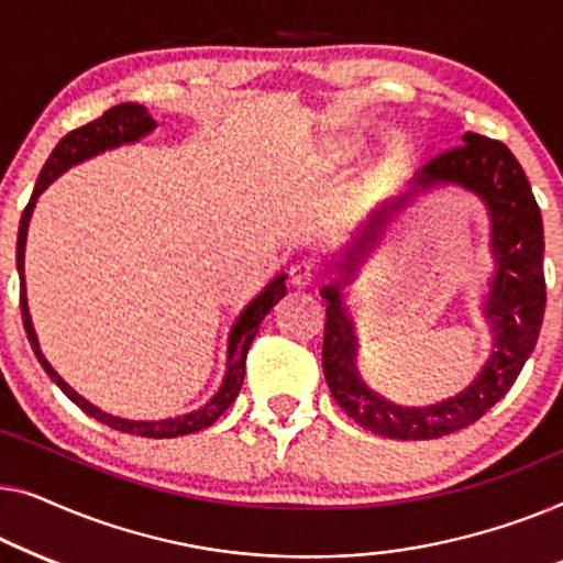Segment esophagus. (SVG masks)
<instances>
[{"mask_svg": "<svg viewBox=\"0 0 563 563\" xmlns=\"http://www.w3.org/2000/svg\"><path fill=\"white\" fill-rule=\"evenodd\" d=\"M288 275L292 285H308L319 275V265H316L313 257H298L290 263Z\"/></svg>", "mask_w": 563, "mask_h": 563, "instance_id": "obj_1", "label": "esophagus"}]
</instances>
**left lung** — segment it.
<instances>
[{"instance_id":"1","label":"left lung","mask_w":563,"mask_h":563,"mask_svg":"<svg viewBox=\"0 0 563 563\" xmlns=\"http://www.w3.org/2000/svg\"><path fill=\"white\" fill-rule=\"evenodd\" d=\"M443 180L479 194L493 217L497 273L485 313L495 329V352L464 393L429 408H400L372 393L354 367L357 336L342 306V288H339L342 283L334 280L321 290V298L329 300L321 352L329 390L344 413L354 418L362 429L387 439H439L479 421L516 383L541 334L545 311L543 219L516 155L500 140L466 132L462 145L443 150L418 173L416 186L423 191ZM406 199L408 196L393 201L390 211ZM379 227H383V213L369 219L354 247L346 250L342 267L350 275L357 271L360 257L377 240ZM350 275H344V280Z\"/></svg>"}]
</instances>
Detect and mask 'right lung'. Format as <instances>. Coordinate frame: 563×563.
Returning <instances> with one entry per match:
<instances>
[{
    "label": "right lung",
    "instance_id": "add662e5",
    "mask_svg": "<svg viewBox=\"0 0 563 563\" xmlns=\"http://www.w3.org/2000/svg\"><path fill=\"white\" fill-rule=\"evenodd\" d=\"M155 130V120L147 114L145 107L140 104H117L112 109H107L99 120H93L89 124L78 126V130H70L66 137H63L55 150L47 157L41 178H37L35 191L30 196V203L25 206L20 219V234H18V271H20V308H22V327L27 331V342L33 346L37 362L43 364V369L51 375L55 385L60 387L63 393L68 395V400H74L78 408L84 410L86 416L97 418L99 423L109 426L114 431H124V433H134V437H147V439H173V437H186V433H196L211 426L217 418L224 413V410L232 406L236 393H240L242 379H244V360H247L250 344L255 339L260 323L267 316V311L275 306V300H280L285 296V275H278L273 283H267V288L260 292V296L252 300V303L244 308L240 319H236L232 334H229V357H227V375L224 383H221L219 393L206 402L203 408L194 410V413L178 416V418H165V421H126V418H117L109 416L104 410H99L97 406H91L89 400H84L74 387L66 385L58 372L51 367V362L43 357L41 344H37L33 321H30V311H27V298H25V240H27V224L30 217H33L35 201L47 186L53 184L55 178L60 176L63 170H68L70 165L86 161V157L104 153L109 147L124 145V142H134L140 137H145L147 132Z\"/></svg>",
    "mask_w": 563,
    "mask_h": 563
}]
</instances>
